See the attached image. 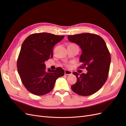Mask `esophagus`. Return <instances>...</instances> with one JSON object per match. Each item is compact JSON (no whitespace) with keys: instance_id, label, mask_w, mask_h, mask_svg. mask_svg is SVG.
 <instances>
[{"instance_id":"1","label":"esophagus","mask_w":126,"mask_h":126,"mask_svg":"<svg viewBox=\"0 0 126 126\" xmlns=\"http://www.w3.org/2000/svg\"><path fill=\"white\" fill-rule=\"evenodd\" d=\"M72 74V71L68 70H65L64 71V75H71Z\"/></svg>"}]
</instances>
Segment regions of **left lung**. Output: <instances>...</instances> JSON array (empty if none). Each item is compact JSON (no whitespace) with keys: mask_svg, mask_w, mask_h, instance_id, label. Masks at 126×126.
<instances>
[{"mask_svg":"<svg viewBox=\"0 0 126 126\" xmlns=\"http://www.w3.org/2000/svg\"><path fill=\"white\" fill-rule=\"evenodd\" d=\"M68 39L77 44L81 49L79 61L86 67V74L74 72L77 82L71 86L75 93L89 96L99 90L108 78L111 57L106 43L101 37L90 33L69 35Z\"/></svg>","mask_w":126,"mask_h":126,"instance_id":"left-lung-1","label":"left lung"}]
</instances>
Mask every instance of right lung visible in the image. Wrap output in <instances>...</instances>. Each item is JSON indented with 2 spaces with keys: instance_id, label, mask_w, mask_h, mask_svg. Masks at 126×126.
Returning a JSON list of instances; mask_svg holds the SVG:
<instances>
[{
  "instance_id": "add662e5",
  "label": "right lung",
  "mask_w": 126,
  "mask_h": 126,
  "mask_svg": "<svg viewBox=\"0 0 126 126\" xmlns=\"http://www.w3.org/2000/svg\"><path fill=\"white\" fill-rule=\"evenodd\" d=\"M64 36L42 32L29 36L22 43L17 60L21 81L29 92L42 96L50 92L56 80L64 74L62 68L46 70L45 62L53 57L54 46Z\"/></svg>"
}]
</instances>
